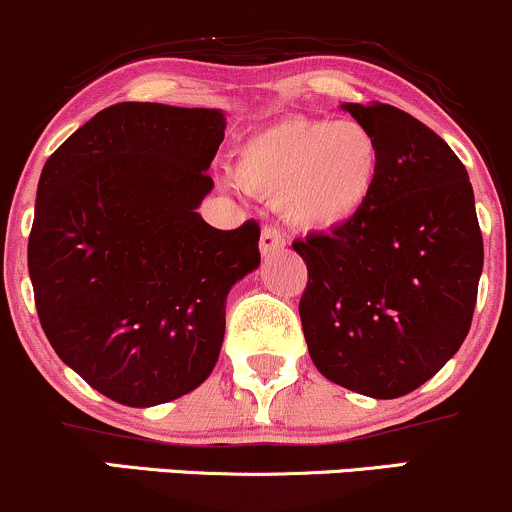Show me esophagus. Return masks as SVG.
Segmentation results:
<instances>
[{"label":"esophagus","instance_id":"34e87169","mask_svg":"<svg viewBox=\"0 0 512 512\" xmlns=\"http://www.w3.org/2000/svg\"><path fill=\"white\" fill-rule=\"evenodd\" d=\"M286 245L284 233L277 226H265L260 233V250L262 255H274L277 250H282Z\"/></svg>","mask_w":512,"mask_h":512}]
</instances>
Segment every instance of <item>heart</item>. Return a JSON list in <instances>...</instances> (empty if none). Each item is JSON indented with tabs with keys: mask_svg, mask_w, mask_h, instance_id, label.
<instances>
[{
	"mask_svg": "<svg viewBox=\"0 0 512 512\" xmlns=\"http://www.w3.org/2000/svg\"><path fill=\"white\" fill-rule=\"evenodd\" d=\"M235 165L245 187L279 199L296 228L330 230L372 199L381 148L359 121L286 116L245 138Z\"/></svg>",
	"mask_w": 512,
	"mask_h": 512,
	"instance_id": "1",
	"label": "heart"
}]
</instances>
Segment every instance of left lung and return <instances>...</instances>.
Listing matches in <instances>:
<instances>
[{"label": "left lung", "instance_id": "1", "mask_svg": "<svg viewBox=\"0 0 512 512\" xmlns=\"http://www.w3.org/2000/svg\"><path fill=\"white\" fill-rule=\"evenodd\" d=\"M342 109L379 140L381 172L352 221L294 240L308 267L299 316L325 379L398 398L462 347L484 238L469 174L445 140L391 104Z\"/></svg>", "mask_w": 512, "mask_h": 512}]
</instances>
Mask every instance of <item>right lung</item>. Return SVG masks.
<instances>
[{
	"instance_id": "1",
	"label": "right lung",
	"mask_w": 512,
	"mask_h": 512,
	"mask_svg": "<svg viewBox=\"0 0 512 512\" xmlns=\"http://www.w3.org/2000/svg\"><path fill=\"white\" fill-rule=\"evenodd\" d=\"M226 131L216 109L121 101L48 157L28 235L38 320L67 367L148 408L216 367L226 296L260 265V226L196 213Z\"/></svg>"
}]
</instances>
